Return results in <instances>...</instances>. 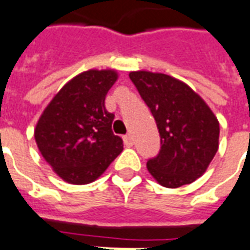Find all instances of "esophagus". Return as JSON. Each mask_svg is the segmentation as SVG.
<instances>
[{
	"label": "esophagus",
	"mask_w": 250,
	"mask_h": 250,
	"mask_svg": "<svg viewBox=\"0 0 250 250\" xmlns=\"http://www.w3.org/2000/svg\"><path fill=\"white\" fill-rule=\"evenodd\" d=\"M123 142L127 147H132V144H134V140H132V136L130 134H127L123 136Z\"/></svg>",
	"instance_id": "esophagus-1"
}]
</instances>
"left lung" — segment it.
I'll return each instance as SVG.
<instances>
[{"instance_id":"1","label":"left lung","mask_w":250,"mask_h":250,"mask_svg":"<svg viewBox=\"0 0 250 250\" xmlns=\"http://www.w3.org/2000/svg\"><path fill=\"white\" fill-rule=\"evenodd\" d=\"M130 79L148 106L160 135V149L147 168L167 188L195 182L219 148V122L189 86L169 75L132 71Z\"/></svg>"}]
</instances>
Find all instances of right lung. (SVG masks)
<instances>
[{
  "instance_id": "1",
  "label": "right lung",
  "mask_w": 250,
  "mask_h": 250,
  "mask_svg": "<svg viewBox=\"0 0 250 250\" xmlns=\"http://www.w3.org/2000/svg\"><path fill=\"white\" fill-rule=\"evenodd\" d=\"M118 75L114 70H88L64 84L37 123L40 152L55 173L71 184H88L123 151L112 132L115 115L104 99Z\"/></svg>"
}]
</instances>
